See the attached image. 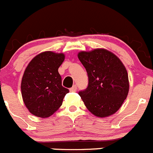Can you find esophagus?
<instances>
[{
    "mask_svg": "<svg viewBox=\"0 0 153 153\" xmlns=\"http://www.w3.org/2000/svg\"><path fill=\"white\" fill-rule=\"evenodd\" d=\"M77 91V86L76 85H74L73 87H72V88H70V91L71 92H75Z\"/></svg>",
    "mask_w": 153,
    "mask_h": 153,
    "instance_id": "34e87169",
    "label": "esophagus"
}]
</instances>
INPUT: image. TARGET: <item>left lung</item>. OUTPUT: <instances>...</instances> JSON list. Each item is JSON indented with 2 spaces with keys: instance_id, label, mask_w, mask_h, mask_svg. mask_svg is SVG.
I'll return each mask as SVG.
<instances>
[{
  "instance_id": "1",
  "label": "left lung",
  "mask_w": 153,
  "mask_h": 153,
  "mask_svg": "<svg viewBox=\"0 0 153 153\" xmlns=\"http://www.w3.org/2000/svg\"><path fill=\"white\" fill-rule=\"evenodd\" d=\"M78 57L88 75V86L79 91L85 107L97 117H107L120 108L129 92L124 65L105 49L82 51Z\"/></svg>"
}]
</instances>
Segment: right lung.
I'll use <instances>...</instances> for the list:
<instances>
[{
	"label": "right lung",
	"mask_w": 153,
	"mask_h": 153,
	"mask_svg": "<svg viewBox=\"0 0 153 153\" xmlns=\"http://www.w3.org/2000/svg\"><path fill=\"white\" fill-rule=\"evenodd\" d=\"M64 59L63 53L46 51L36 56L26 68L21 82L22 97L34 116L46 118L53 115L69 91L62 85L58 71Z\"/></svg>",
	"instance_id": "right-lung-1"
}]
</instances>
